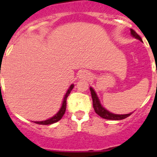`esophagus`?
Returning a JSON list of instances; mask_svg holds the SVG:
<instances>
[{
  "label": "esophagus",
  "mask_w": 157,
  "mask_h": 157,
  "mask_svg": "<svg viewBox=\"0 0 157 157\" xmlns=\"http://www.w3.org/2000/svg\"><path fill=\"white\" fill-rule=\"evenodd\" d=\"M78 77H79V78H82V79H88L91 76L90 73L87 71H82L78 73Z\"/></svg>",
  "instance_id": "esophagus-1"
}]
</instances>
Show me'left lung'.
Wrapping results in <instances>:
<instances>
[{"label":"left lung","mask_w":157,"mask_h":157,"mask_svg":"<svg viewBox=\"0 0 157 157\" xmlns=\"http://www.w3.org/2000/svg\"><path fill=\"white\" fill-rule=\"evenodd\" d=\"M130 34L134 37L137 38V39L140 40L141 41H142L141 37L138 35L135 31H134L133 29H130ZM91 92V96H92L93 99V106H94V109L95 112L98 116H100L101 117H102L103 119H106V120H121L123 119H126L127 117L130 116L131 115V113H129V114H125V115H117V114H113L112 112H109L108 110L102 107V105H101V102H100L99 99H98L97 94L95 93L94 89L92 87L90 88Z\"/></svg>","instance_id":"1"}]
</instances>
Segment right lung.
Segmentation results:
<instances>
[{"instance_id":"1","label":"right lung","mask_w":157,"mask_h":157,"mask_svg":"<svg viewBox=\"0 0 157 157\" xmlns=\"http://www.w3.org/2000/svg\"><path fill=\"white\" fill-rule=\"evenodd\" d=\"M74 88V85L72 84L70 87H69L68 90L67 91L66 94H65L64 98H63V103H62V106L60 108V109L59 110V112L56 113V115L54 116H52V118L50 119H48V120H45V121H36L34 122L35 123L37 124H41V125H50V124H52V123H55L56 122H58L59 120H61V118L63 117V116L64 115L65 113V111H66V106H67V98L68 97V95L70 94L71 91L72 90V89Z\"/></svg>"}]
</instances>
